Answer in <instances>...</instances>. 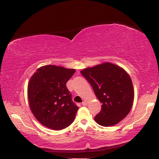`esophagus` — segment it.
Instances as JSON below:
<instances>
[{
	"label": "esophagus",
	"instance_id": "34e87169",
	"mask_svg": "<svg viewBox=\"0 0 159 159\" xmlns=\"http://www.w3.org/2000/svg\"><path fill=\"white\" fill-rule=\"evenodd\" d=\"M87 104H88V102H87V101H86V100H84L83 102H82V104L83 106H86V105H87Z\"/></svg>",
	"mask_w": 159,
	"mask_h": 159
}]
</instances>
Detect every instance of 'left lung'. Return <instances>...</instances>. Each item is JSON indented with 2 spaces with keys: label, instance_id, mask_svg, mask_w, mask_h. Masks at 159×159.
Instances as JSON below:
<instances>
[{
  "label": "left lung",
  "instance_id": "left-lung-1",
  "mask_svg": "<svg viewBox=\"0 0 159 159\" xmlns=\"http://www.w3.org/2000/svg\"><path fill=\"white\" fill-rule=\"evenodd\" d=\"M80 73L102 104L100 112L94 117L96 122L102 126H114L126 117L133 104L134 89L126 71L107 62L83 69Z\"/></svg>",
  "mask_w": 159,
  "mask_h": 159
}]
</instances>
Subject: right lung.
I'll return each mask as SVG.
<instances>
[{
	"label": "right lung",
	"instance_id": "obj_1",
	"mask_svg": "<svg viewBox=\"0 0 159 159\" xmlns=\"http://www.w3.org/2000/svg\"><path fill=\"white\" fill-rule=\"evenodd\" d=\"M74 69L44 66L36 70L28 84L29 106L35 118L50 129L62 130L72 124L79 107L72 102L66 83Z\"/></svg>",
	"mask_w": 159,
	"mask_h": 159
}]
</instances>
